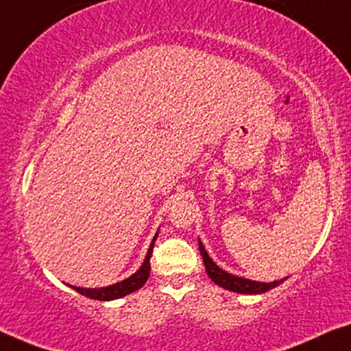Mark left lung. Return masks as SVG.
Segmentation results:
<instances>
[{"instance_id": "1", "label": "left lung", "mask_w": 351, "mask_h": 351, "mask_svg": "<svg viewBox=\"0 0 351 351\" xmlns=\"http://www.w3.org/2000/svg\"><path fill=\"white\" fill-rule=\"evenodd\" d=\"M199 251H201V256L204 258V265H206V271L208 274V278L212 279L215 284H218L219 287L230 290V292L246 293V295L265 293L268 290L278 287L279 284H282L285 279H287L284 278L273 282H258V281H251V279H246V278L235 276V274L224 271L223 268H219L217 263L212 261V257L207 254L206 247H204L201 240H199Z\"/></svg>"}]
</instances>
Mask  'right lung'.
<instances>
[{
  "label": "right lung",
  "mask_w": 351,
  "mask_h": 351,
  "mask_svg": "<svg viewBox=\"0 0 351 351\" xmlns=\"http://www.w3.org/2000/svg\"><path fill=\"white\" fill-rule=\"evenodd\" d=\"M158 237V230L157 234L154 235V240L152 243L149 246V251L147 254H145V258L143 262V265L139 267V269L136 273H133L130 278L123 279L121 282H116L112 285H108V287H100V289H84V287H75V285H70L67 284L70 289L77 290L80 295H84L88 296L90 300H99V301H111V300H117V298H122V296H125L128 293H133L134 290L141 289L143 285L145 284V281L149 279V274H150V257H152V250H154V245H155V240H157Z\"/></svg>",
  "instance_id": "add662e5"
}]
</instances>
